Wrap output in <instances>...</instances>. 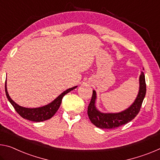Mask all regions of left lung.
<instances>
[{
	"label": "left lung",
	"mask_w": 160,
	"mask_h": 160,
	"mask_svg": "<svg viewBox=\"0 0 160 160\" xmlns=\"http://www.w3.org/2000/svg\"><path fill=\"white\" fill-rule=\"evenodd\" d=\"M146 82L144 72L139 76V89L135 102L127 110L118 113H102L95 107L96 92L92 91L90 102L88 105V115L93 125L101 129H114L125 125L132 120L140 110L142 104L145 97Z\"/></svg>",
	"instance_id": "1"
}]
</instances>
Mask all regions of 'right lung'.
<instances>
[{
    "label": "right lung",
    "mask_w": 160,
    "mask_h": 160,
    "mask_svg": "<svg viewBox=\"0 0 160 160\" xmlns=\"http://www.w3.org/2000/svg\"><path fill=\"white\" fill-rule=\"evenodd\" d=\"M76 88H77V86L69 88V89L64 91V92L60 94L55 100H53L52 102H50L47 105L43 106V107L37 108H26L18 105L10 98L7 91L6 80V85H5V89H6V94L8 100L9 102L11 103V105L13 106V108L15 110H16V112L18 113L22 118L33 122H42L49 120V119L51 118L56 113L58 109H59L60 104L62 102V98L64 97V95L70 92L71 90H74Z\"/></svg>",
    "instance_id": "add662e5"
}]
</instances>
